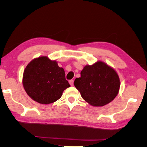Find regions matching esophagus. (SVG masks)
Segmentation results:
<instances>
[{
	"label": "esophagus",
	"instance_id": "esophagus-1",
	"mask_svg": "<svg viewBox=\"0 0 147 147\" xmlns=\"http://www.w3.org/2000/svg\"><path fill=\"white\" fill-rule=\"evenodd\" d=\"M69 83H70L71 86H72L74 84V80H70L69 81Z\"/></svg>",
	"mask_w": 147,
	"mask_h": 147
}]
</instances>
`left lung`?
Masks as SVG:
<instances>
[{
    "label": "left lung",
    "mask_w": 147,
    "mask_h": 147,
    "mask_svg": "<svg viewBox=\"0 0 147 147\" xmlns=\"http://www.w3.org/2000/svg\"><path fill=\"white\" fill-rule=\"evenodd\" d=\"M80 74V77L75 80L74 85L90 105L104 106L118 95L120 87L118 75L104 62L84 66Z\"/></svg>",
    "instance_id": "obj_1"
}]
</instances>
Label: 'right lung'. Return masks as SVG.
Masks as SVG:
<instances>
[{
	"instance_id": "right-lung-1",
	"label": "right lung",
	"mask_w": 147,
	"mask_h": 147,
	"mask_svg": "<svg viewBox=\"0 0 147 147\" xmlns=\"http://www.w3.org/2000/svg\"><path fill=\"white\" fill-rule=\"evenodd\" d=\"M23 84L30 98L42 104L58 100L70 86L64 69L47 56L37 57L28 64L23 73Z\"/></svg>"
}]
</instances>
